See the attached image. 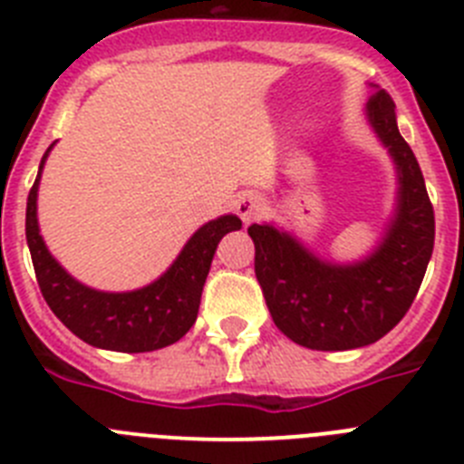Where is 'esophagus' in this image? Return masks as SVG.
I'll return each instance as SVG.
<instances>
[{
	"label": "esophagus",
	"mask_w": 464,
	"mask_h": 464,
	"mask_svg": "<svg viewBox=\"0 0 464 464\" xmlns=\"http://www.w3.org/2000/svg\"><path fill=\"white\" fill-rule=\"evenodd\" d=\"M262 211H265V202H262L260 195H253V192L239 197V202H237V213H239V218L244 220V223L257 220L262 216Z\"/></svg>",
	"instance_id": "esophagus-1"
}]
</instances>
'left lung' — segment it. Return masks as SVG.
Segmentation results:
<instances>
[{
  "label": "left lung",
  "mask_w": 464,
  "mask_h": 464,
  "mask_svg": "<svg viewBox=\"0 0 464 464\" xmlns=\"http://www.w3.org/2000/svg\"><path fill=\"white\" fill-rule=\"evenodd\" d=\"M364 111L400 176L395 218L379 248L355 265H334L272 225L248 227L274 323L314 351L370 346L388 334L413 304L434 248V208L416 155L397 130L395 102L376 90Z\"/></svg>",
  "instance_id": "left-lung-1"
}]
</instances>
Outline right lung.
<instances>
[{
  "label": "right lung",
  "instance_id": "right-lung-1",
  "mask_svg": "<svg viewBox=\"0 0 464 464\" xmlns=\"http://www.w3.org/2000/svg\"><path fill=\"white\" fill-rule=\"evenodd\" d=\"M51 149L41 158L39 174L27 195L24 213V235L46 304L76 337L90 346L121 353H146L179 342L195 325L204 283L220 239L232 229H239L241 220L229 213L197 229L174 265L146 288L132 293L92 290L57 265L39 235L36 190Z\"/></svg>",
  "mask_w": 464,
  "mask_h": 464
}]
</instances>
